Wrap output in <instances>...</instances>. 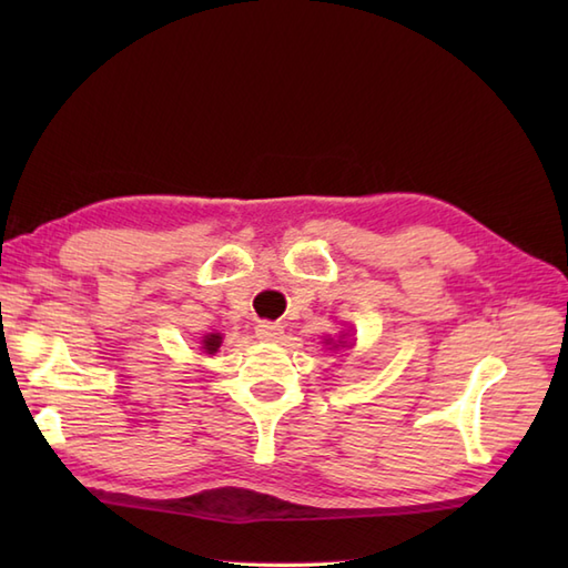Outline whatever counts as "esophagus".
Segmentation results:
<instances>
[{
    "instance_id": "esophagus-1",
    "label": "esophagus",
    "mask_w": 568,
    "mask_h": 568,
    "mask_svg": "<svg viewBox=\"0 0 568 568\" xmlns=\"http://www.w3.org/2000/svg\"><path fill=\"white\" fill-rule=\"evenodd\" d=\"M283 334V327L277 322H258L256 324V336L263 342H277Z\"/></svg>"
}]
</instances>
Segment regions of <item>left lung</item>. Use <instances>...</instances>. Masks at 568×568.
Masks as SVG:
<instances>
[{
  "label": "left lung",
  "instance_id": "8db88e82",
  "mask_svg": "<svg viewBox=\"0 0 568 568\" xmlns=\"http://www.w3.org/2000/svg\"><path fill=\"white\" fill-rule=\"evenodd\" d=\"M342 336H346V334H342ZM329 342H332V339H324V344H329ZM332 344H334V342H332ZM339 346H346V342L339 339V344H334V348H339ZM348 346H354V344H348Z\"/></svg>",
  "mask_w": 568,
  "mask_h": 568
}]
</instances>
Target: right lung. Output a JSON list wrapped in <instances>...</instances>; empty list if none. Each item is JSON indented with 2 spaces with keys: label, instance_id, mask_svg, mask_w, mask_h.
<instances>
[{
  "label": "right lung",
  "instance_id": "1",
  "mask_svg": "<svg viewBox=\"0 0 568 568\" xmlns=\"http://www.w3.org/2000/svg\"><path fill=\"white\" fill-rule=\"evenodd\" d=\"M220 346H222V334H204L202 336V348H204V354H216L220 352Z\"/></svg>",
  "mask_w": 568,
  "mask_h": 568
}]
</instances>
